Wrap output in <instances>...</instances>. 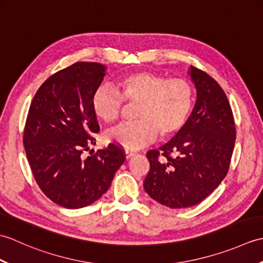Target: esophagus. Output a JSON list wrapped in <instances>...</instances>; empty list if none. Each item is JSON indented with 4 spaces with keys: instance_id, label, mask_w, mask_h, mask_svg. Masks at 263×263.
<instances>
[{
    "instance_id": "34e87169",
    "label": "esophagus",
    "mask_w": 263,
    "mask_h": 263,
    "mask_svg": "<svg viewBox=\"0 0 263 263\" xmlns=\"http://www.w3.org/2000/svg\"><path fill=\"white\" fill-rule=\"evenodd\" d=\"M124 154H125V157L128 159V158H131V157H133V156H135L136 154L133 153V152H131V150H125L124 152Z\"/></svg>"
}]
</instances>
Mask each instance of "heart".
I'll use <instances>...</instances> for the list:
<instances>
[{
    "label": "heart",
    "mask_w": 263,
    "mask_h": 263,
    "mask_svg": "<svg viewBox=\"0 0 263 263\" xmlns=\"http://www.w3.org/2000/svg\"><path fill=\"white\" fill-rule=\"evenodd\" d=\"M137 104L136 122L121 124L108 139L126 150H138L160 137L174 136L185 125L193 108V90L185 80L167 79L152 72L120 77L113 86L100 85L91 98L95 116L104 123L119 119L124 103Z\"/></svg>",
    "instance_id": "obj_1"
}]
</instances>
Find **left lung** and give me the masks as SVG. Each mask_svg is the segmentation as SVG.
Returning a JSON list of instances; mask_svg holds the SVG:
<instances>
[{"label": "left lung", "mask_w": 263, "mask_h": 263, "mask_svg": "<svg viewBox=\"0 0 263 263\" xmlns=\"http://www.w3.org/2000/svg\"><path fill=\"white\" fill-rule=\"evenodd\" d=\"M187 73L197 90L192 114L174 138L147 154L150 171L143 182L149 197L174 209L198 204L214 192L227 175L236 139L221 87L192 65Z\"/></svg>", "instance_id": "obj_1"}]
</instances>
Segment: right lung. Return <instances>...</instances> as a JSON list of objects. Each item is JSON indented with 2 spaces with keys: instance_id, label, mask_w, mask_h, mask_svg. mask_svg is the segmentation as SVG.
<instances>
[{
  "instance_id": "1",
  "label": "right lung",
  "mask_w": 263,
  "mask_h": 263,
  "mask_svg": "<svg viewBox=\"0 0 263 263\" xmlns=\"http://www.w3.org/2000/svg\"><path fill=\"white\" fill-rule=\"evenodd\" d=\"M106 69L78 62L57 72L38 89L27 116L24 146L33 177L47 198L66 209L97 201L125 160L113 143L82 157L99 132L91 98Z\"/></svg>"
}]
</instances>
